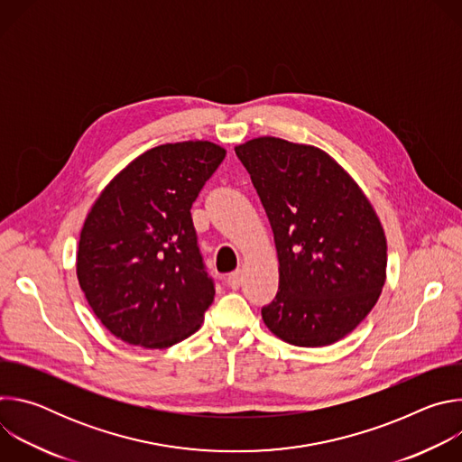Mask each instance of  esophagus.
Segmentation results:
<instances>
[{
	"label": "esophagus",
	"instance_id": "34e87169",
	"mask_svg": "<svg viewBox=\"0 0 462 462\" xmlns=\"http://www.w3.org/2000/svg\"><path fill=\"white\" fill-rule=\"evenodd\" d=\"M241 282H243V274H241V271L232 273V274L228 276V280H226L228 287H230V289H234V291H237V289L241 287Z\"/></svg>",
	"mask_w": 462,
	"mask_h": 462
}]
</instances>
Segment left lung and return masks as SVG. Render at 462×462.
I'll list each match as a JSON object with an SVG mask.
<instances>
[{"instance_id":"8db88e82","label":"left lung","mask_w":462,"mask_h":462,"mask_svg":"<svg viewBox=\"0 0 462 462\" xmlns=\"http://www.w3.org/2000/svg\"><path fill=\"white\" fill-rule=\"evenodd\" d=\"M267 212L280 289L261 309L298 347L331 346L365 319L385 283L383 226L358 182L327 152L278 137L237 144Z\"/></svg>"}]
</instances>
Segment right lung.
I'll use <instances>...</instances> for the list:
<instances>
[{
  "label": "right lung",
  "mask_w": 462,
  "mask_h": 462,
  "mask_svg": "<svg viewBox=\"0 0 462 462\" xmlns=\"http://www.w3.org/2000/svg\"><path fill=\"white\" fill-rule=\"evenodd\" d=\"M210 141L152 148L120 170L93 203L77 276L107 331L144 349L191 337L214 301L191 223V203L223 162Z\"/></svg>",
  "instance_id": "right-lung-1"
}]
</instances>
